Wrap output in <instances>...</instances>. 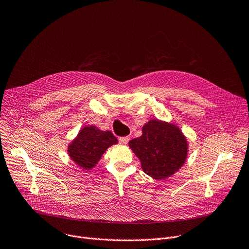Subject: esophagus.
Wrapping results in <instances>:
<instances>
[{
    "label": "esophagus",
    "instance_id": "obj_1",
    "mask_svg": "<svg viewBox=\"0 0 249 249\" xmlns=\"http://www.w3.org/2000/svg\"><path fill=\"white\" fill-rule=\"evenodd\" d=\"M119 142H121L122 144H127V142L130 141V137L128 136H125V137H121L118 139Z\"/></svg>",
    "mask_w": 249,
    "mask_h": 249
}]
</instances>
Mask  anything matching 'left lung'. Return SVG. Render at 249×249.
Listing matches in <instances>:
<instances>
[{
  "instance_id": "obj_1",
  "label": "left lung",
  "mask_w": 249,
  "mask_h": 249,
  "mask_svg": "<svg viewBox=\"0 0 249 249\" xmlns=\"http://www.w3.org/2000/svg\"><path fill=\"white\" fill-rule=\"evenodd\" d=\"M140 159L145 174L163 180L183 166L188 154V142L176 124L151 119L143 125L142 136L128 142Z\"/></svg>"
}]
</instances>
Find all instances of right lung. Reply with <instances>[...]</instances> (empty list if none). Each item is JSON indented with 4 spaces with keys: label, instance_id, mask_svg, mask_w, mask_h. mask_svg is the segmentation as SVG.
<instances>
[{
    "label": "right lung",
    "instance_id": "right-lung-1",
    "mask_svg": "<svg viewBox=\"0 0 249 249\" xmlns=\"http://www.w3.org/2000/svg\"><path fill=\"white\" fill-rule=\"evenodd\" d=\"M117 142L110 131H101L95 125H88L83 127L69 144L67 152L72 161L88 171L98 163L108 147Z\"/></svg>",
    "mask_w": 249,
    "mask_h": 249
}]
</instances>
